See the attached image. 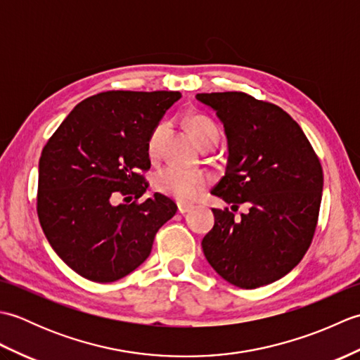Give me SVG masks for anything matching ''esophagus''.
I'll use <instances>...</instances> for the list:
<instances>
[{"label": "esophagus", "instance_id": "1", "mask_svg": "<svg viewBox=\"0 0 360 360\" xmlns=\"http://www.w3.org/2000/svg\"><path fill=\"white\" fill-rule=\"evenodd\" d=\"M192 209H193L192 205L184 204V202H178V212L182 213V215H184V213H187V212H190Z\"/></svg>", "mask_w": 360, "mask_h": 360}]
</instances>
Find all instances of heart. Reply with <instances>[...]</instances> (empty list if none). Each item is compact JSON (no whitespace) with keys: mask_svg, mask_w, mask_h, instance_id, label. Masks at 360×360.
Listing matches in <instances>:
<instances>
[{"mask_svg":"<svg viewBox=\"0 0 360 360\" xmlns=\"http://www.w3.org/2000/svg\"><path fill=\"white\" fill-rule=\"evenodd\" d=\"M188 127L192 131L196 143L201 148H215L219 142V128L213 120L205 116H192L188 119ZM167 136V125L158 124L151 129V133L147 139V155L151 160H158L162 156L164 151V142ZM155 182L156 190L160 193L168 195L174 198V200L188 202L193 201L195 198L200 196L205 187H207V178L205 174L198 170H187L178 165H167L159 168L155 173Z\"/></svg>","mask_w":360,"mask_h":360,"instance_id":"heart-1","label":"heart"}]
</instances>
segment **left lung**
<instances>
[{"mask_svg": "<svg viewBox=\"0 0 360 360\" xmlns=\"http://www.w3.org/2000/svg\"><path fill=\"white\" fill-rule=\"evenodd\" d=\"M217 111L227 136L226 174L212 195L248 205L236 219L213 209L215 226L202 238L209 264L226 281L255 289L285 277L314 236L323 172L300 125L280 106L246 93L196 94Z\"/></svg>", "mask_w": 360, "mask_h": 360, "instance_id": "1", "label": "left lung"}]
</instances>
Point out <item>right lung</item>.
<instances>
[{"label":"right lung","instance_id":"right-lung-1","mask_svg":"<svg viewBox=\"0 0 360 360\" xmlns=\"http://www.w3.org/2000/svg\"><path fill=\"white\" fill-rule=\"evenodd\" d=\"M178 91H106L82 101L41 151L37 213L56 254L82 277L111 283L148 258L176 204L160 193L142 202L147 139ZM119 195L135 198L114 205Z\"/></svg>","mask_w":360,"mask_h":360}]
</instances>
